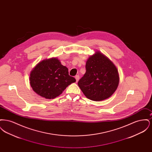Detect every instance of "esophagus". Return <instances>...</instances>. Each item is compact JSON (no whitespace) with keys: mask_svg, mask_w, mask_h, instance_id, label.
I'll list each match as a JSON object with an SVG mask.
<instances>
[{"mask_svg":"<svg viewBox=\"0 0 152 152\" xmlns=\"http://www.w3.org/2000/svg\"><path fill=\"white\" fill-rule=\"evenodd\" d=\"M75 79H76V82H77L78 80H79V75H76L75 76Z\"/></svg>","mask_w":152,"mask_h":152,"instance_id":"obj_1","label":"esophagus"}]
</instances>
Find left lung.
<instances>
[{
	"mask_svg": "<svg viewBox=\"0 0 152 152\" xmlns=\"http://www.w3.org/2000/svg\"><path fill=\"white\" fill-rule=\"evenodd\" d=\"M86 72L78 81V86L91 100H105L115 92L119 83V76L115 65L100 52L88 58Z\"/></svg>",
	"mask_w": 152,
	"mask_h": 152,
	"instance_id": "1",
	"label": "left lung"
}]
</instances>
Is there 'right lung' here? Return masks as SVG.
Segmentation results:
<instances>
[{"instance_id": "obj_1", "label": "right lung", "mask_w": 152, "mask_h": 152, "mask_svg": "<svg viewBox=\"0 0 152 152\" xmlns=\"http://www.w3.org/2000/svg\"><path fill=\"white\" fill-rule=\"evenodd\" d=\"M30 84L36 94L45 99H54L76 79L56 58L40 62L30 74Z\"/></svg>"}]
</instances>
